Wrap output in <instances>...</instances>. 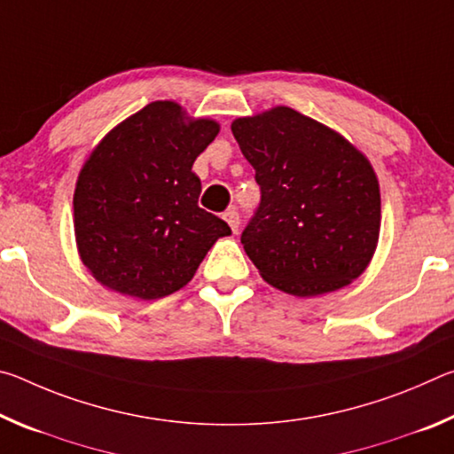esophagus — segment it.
<instances>
[{
  "mask_svg": "<svg viewBox=\"0 0 454 454\" xmlns=\"http://www.w3.org/2000/svg\"><path fill=\"white\" fill-rule=\"evenodd\" d=\"M222 218H224V220L228 222V226L232 228V232H236L238 226H240V214H238L234 208L226 210V212H224V216H222Z\"/></svg>",
  "mask_w": 454,
  "mask_h": 454,
  "instance_id": "34e87169",
  "label": "esophagus"
}]
</instances>
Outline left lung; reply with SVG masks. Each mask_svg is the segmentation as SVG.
<instances>
[{
  "mask_svg": "<svg viewBox=\"0 0 454 454\" xmlns=\"http://www.w3.org/2000/svg\"><path fill=\"white\" fill-rule=\"evenodd\" d=\"M260 204L240 240L262 278L294 296L347 286L371 262L380 192L355 145L292 107L232 124Z\"/></svg>",
  "mask_w": 454,
  "mask_h": 454,
  "instance_id": "left-lung-1",
  "label": "left lung"
}]
</instances>
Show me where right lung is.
<instances>
[{
    "label": "right lung",
    "mask_w": 454,
    "mask_h": 454,
    "mask_svg": "<svg viewBox=\"0 0 454 454\" xmlns=\"http://www.w3.org/2000/svg\"><path fill=\"white\" fill-rule=\"evenodd\" d=\"M218 136L212 120L186 121L178 104L153 102L91 152L74 194L83 264L104 286L153 301L192 280L230 226L198 206L192 164Z\"/></svg>",
    "instance_id": "add662e5"
}]
</instances>
